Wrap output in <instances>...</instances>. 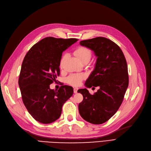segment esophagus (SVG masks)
<instances>
[{
  "label": "esophagus",
  "mask_w": 151,
  "mask_h": 151,
  "mask_svg": "<svg viewBox=\"0 0 151 151\" xmlns=\"http://www.w3.org/2000/svg\"><path fill=\"white\" fill-rule=\"evenodd\" d=\"M78 88H74V93H77V91H78Z\"/></svg>",
  "instance_id": "esophagus-1"
}]
</instances>
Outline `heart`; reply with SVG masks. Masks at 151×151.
Returning a JSON list of instances; mask_svg holds the SVG:
<instances>
[{
    "label": "heart",
    "instance_id": "1",
    "mask_svg": "<svg viewBox=\"0 0 151 151\" xmlns=\"http://www.w3.org/2000/svg\"><path fill=\"white\" fill-rule=\"evenodd\" d=\"M75 55L77 57L79 60L83 62L85 60H89L91 57V52L89 49L84 47H79L75 50ZM65 55H63L62 56L60 62V66L62 67L63 60H64ZM85 77V76L83 74H74L68 76L67 79L68 83L71 85L77 86H79Z\"/></svg>",
    "mask_w": 151,
    "mask_h": 151
}]
</instances>
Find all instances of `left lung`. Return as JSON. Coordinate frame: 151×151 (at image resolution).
Segmentation results:
<instances>
[{
    "label": "left lung",
    "instance_id": "8db88e82",
    "mask_svg": "<svg viewBox=\"0 0 151 151\" xmlns=\"http://www.w3.org/2000/svg\"><path fill=\"white\" fill-rule=\"evenodd\" d=\"M80 44L92 50L97 57L85 86L99 89L93 95L86 88L77 91L83 96L79 111L86 121L102 124L115 115L122 103L129 86L127 61L120 48L108 38L96 37L81 41Z\"/></svg>",
    "mask_w": 151,
    "mask_h": 151
}]
</instances>
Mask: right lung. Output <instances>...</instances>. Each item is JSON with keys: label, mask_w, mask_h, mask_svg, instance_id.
I'll use <instances>...</instances> for the list:
<instances>
[{"label": "right lung", "mask_w": 151, "mask_h": 151, "mask_svg": "<svg viewBox=\"0 0 151 151\" xmlns=\"http://www.w3.org/2000/svg\"><path fill=\"white\" fill-rule=\"evenodd\" d=\"M78 40L47 37L34 45L24 57L19 77L22 99L27 110L42 123H50L61 115L62 106L74 93L72 87L58 91L50 85L60 75L62 52Z\"/></svg>", "instance_id": "right-lung-1"}]
</instances>
